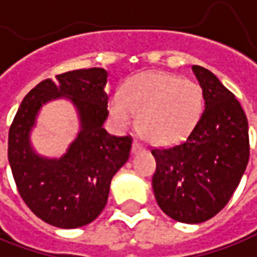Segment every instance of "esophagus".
Listing matches in <instances>:
<instances>
[{
  "label": "esophagus",
  "mask_w": 257,
  "mask_h": 257,
  "mask_svg": "<svg viewBox=\"0 0 257 257\" xmlns=\"http://www.w3.org/2000/svg\"><path fill=\"white\" fill-rule=\"evenodd\" d=\"M143 151V146L138 141H134L132 143V153H139V152Z\"/></svg>",
  "instance_id": "34e87169"
}]
</instances>
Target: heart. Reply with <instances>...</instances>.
Instances as JSON below:
<instances>
[{
    "mask_svg": "<svg viewBox=\"0 0 257 257\" xmlns=\"http://www.w3.org/2000/svg\"><path fill=\"white\" fill-rule=\"evenodd\" d=\"M204 91L197 81L169 73H143L131 78L109 104L115 121L138 129L156 145H174L190 135L201 118Z\"/></svg>",
    "mask_w": 257,
    "mask_h": 257,
    "instance_id": "heart-1",
    "label": "heart"
}]
</instances>
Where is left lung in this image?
Segmentation results:
<instances>
[{
  "mask_svg": "<svg viewBox=\"0 0 257 257\" xmlns=\"http://www.w3.org/2000/svg\"><path fill=\"white\" fill-rule=\"evenodd\" d=\"M205 111L186 141L153 148L156 172L152 186L159 207L173 219L200 224L231 200L249 162L245 111L214 73L193 66Z\"/></svg>",
  "mask_w": 257,
  "mask_h": 257,
  "instance_id": "obj_1",
  "label": "left lung"
}]
</instances>
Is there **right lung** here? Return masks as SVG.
I'll list each match as a JSON object with an SVG mask.
<instances>
[{
	"mask_svg": "<svg viewBox=\"0 0 257 257\" xmlns=\"http://www.w3.org/2000/svg\"><path fill=\"white\" fill-rule=\"evenodd\" d=\"M108 73L99 67L57 74L25 95L8 134V160L21 198L38 218L57 228H78L104 209L114 174L126 163L132 136L109 135L102 123L108 115L104 91ZM67 95L76 104L82 131L59 161L36 157L29 131L42 103Z\"/></svg>",
	"mask_w": 257,
	"mask_h": 257,
	"instance_id": "1",
	"label": "right lung"
}]
</instances>
